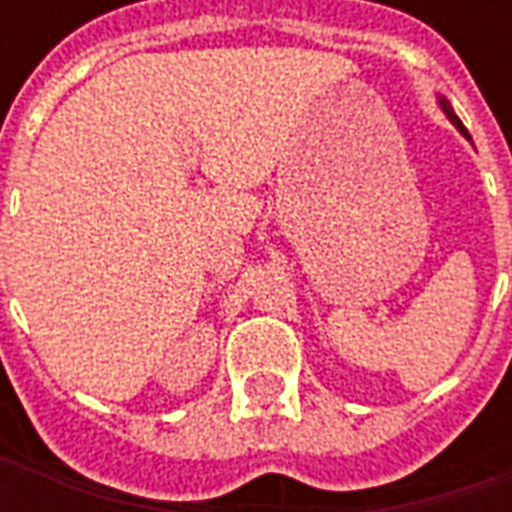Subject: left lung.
I'll list each match as a JSON object with an SVG mask.
<instances>
[{
    "mask_svg": "<svg viewBox=\"0 0 512 512\" xmlns=\"http://www.w3.org/2000/svg\"><path fill=\"white\" fill-rule=\"evenodd\" d=\"M439 104H441V109H444V115L450 117V123H452V126L458 128V131H461V134L466 136V139H472V136H469V131H466V128H463L461 120H458V115H455V112H452V106L447 104V101H444V98H439Z\"/></svg>",
    "mask_w": 512,
    "mask_h": 512,
    "instance_id": "obj_1",
    "label": "left lung"
}]
</instances>
